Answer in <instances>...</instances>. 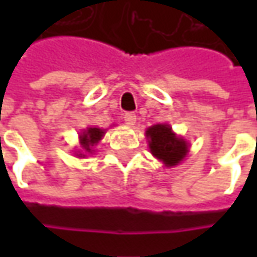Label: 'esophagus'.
Segmentation results:
<instances>
[{
  "label": "esophagus",
  "mask_w": 257,
  "mask_h": 257,
  "mask_svg": "<svg viewBox=\"0 0 257 257\" xmlns=\"http://www.w3.org/2000/svg\"><path fill=\"white\" fill-rule=\"evenodd\" d=\"M136 120H137V115H136L134 113H132V111H128V113L124 114V121H125L127 125H134Z\"/></svg>",
  "instance_id": "34e87169"
}]
</instances>
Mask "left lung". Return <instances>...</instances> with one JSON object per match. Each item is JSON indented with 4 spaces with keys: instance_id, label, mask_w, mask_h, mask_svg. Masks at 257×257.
<instances>
[{
    "instance_id": "8db88e82",
    "label": "left lung",
    "mask_w": 257,
    "mask_h": 257,
    "mask_svg": "<svg viewBox=\"0 0 257 257\" xmlns=\"http://www.w3.org/2000/svg\"><path fill=\"white\" fill-rule=\"evenodd\" d=\"M146 134L150 139L149 146L152 154L166 166L180 163L187 153V143L173 133L170 125L167 124H156L147 128Z\"/></svg>"
}]
</instances>
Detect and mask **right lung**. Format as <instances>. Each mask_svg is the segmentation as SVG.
<instances>
[{"instance_id":"add662e5","label":"right lung","mask_w":257,"mask_h":257,"mask_svg":"<svg viewBox=\"0 0 257 257\" xmlns=\"http://www.w3.org/2000/svg\"><path fill=\"white\" fill-rule=\"evenodd\" d=\"M104 136V130L101 128H97V127H91V128H88V130H85L84 133L81 134V144H83V147H84L87 152H90L91 149V146L94 144H97L100 140H101V137Z\"/></svg>"}]
</instances>
